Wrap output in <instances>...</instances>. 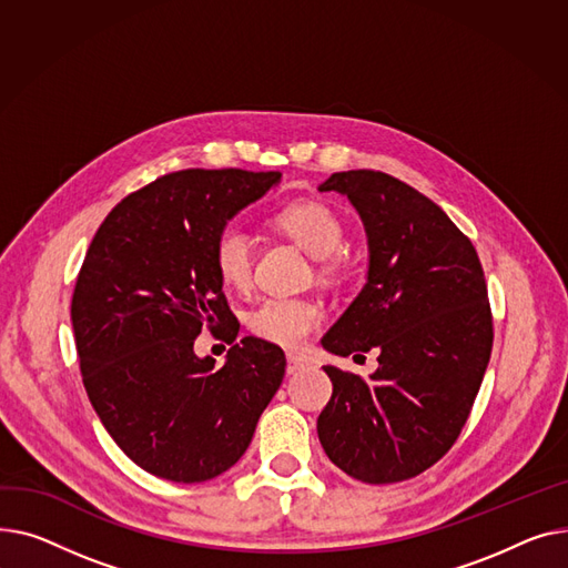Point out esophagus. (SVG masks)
Here are the masks:
<instances>
[{
  "label": "esophagus",
  "mask_w": 568,
  "mask_h": 568,
  "mask_svg": "<svg viewBox=\"0 0 568 568\" xmlns=\"http://www.w3.org/2000/svg\"><path fill=\"white\" fill-rule=\"evenodd\" d=\"M307 359L305 357H300V355H288L286 357V374L288 376H293V374H300L303 369H307Z\"/></svg>",
  "instance_id": "esophagus-1"
}]
</instances>
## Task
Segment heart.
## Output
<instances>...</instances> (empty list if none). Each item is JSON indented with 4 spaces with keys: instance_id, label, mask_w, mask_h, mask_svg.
Segmentation results:
<instances>
[{
    "instance_id": "b5f03b06",
    "label": "heart",
    "mask_w": 568,
    "mask_h": 568,
    "mask_svg": "<svg viewBox=\"0 0 568 568\" xmlns=\"http://www.w3.org/2000/svg\"><path fill=\"white\" fill-rule=\"evenodd\" d=\"M273 224L310 256L321 258L318 273L337 280L346 273L348 258L339 252L346 239L344 220L321 199H297L273 215ZM213 265L220 282L243 291L252 282L254 252L250 233L241 226H226L213 243ZM321 323V310L300 297H271L252 310L247 325L252 335L271 344L295 348L303 344Z\"/></svg>"
}]
</instances>
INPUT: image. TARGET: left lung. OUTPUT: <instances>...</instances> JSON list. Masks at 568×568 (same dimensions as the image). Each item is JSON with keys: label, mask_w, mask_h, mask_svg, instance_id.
<instances>
[{"label": "left lung", "mask_w": 568, "mask_h": 568, "mask_svg": "<svg viewBox=\"0 0 568 568\" xmlns=\"http://www.w3.org/2000/svg\"><path fill=\"white\" fill-rule=\"evenodd\" d=\"M318 190L348 196L369 243L366 284L321 344L378 351L369 381L323 366L318 440L353 479L404 481L452 449L481 387L493 348L481 263L438 204L389 174L337 172Z\"/></svg>", "instance_id": "8db88e82"}]
</instances>
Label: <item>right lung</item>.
Masks as SVG:
<instances>
[{"mask_svg":"<svg viewBox=\"0 0 568 568\" xmlns=\"http://www.w3.org/2000/svg\"><path fill=\"white\" fill-rule=\"evenodd\" d=\"M280 172L183 170L128 194L95 231L73 291L82 383L100 422L142 470L179 484L226 473L282 385L286 357L236 342L213 265L226 222ZM204 324L232 344L215 367L193 353Z\"/></svg>","mask_w":568,"mask_h":568,"instance_id":"right-lung-1","label":"right lung"}]
</instances>
